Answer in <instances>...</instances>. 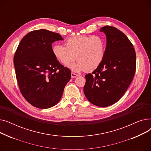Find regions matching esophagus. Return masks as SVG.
<instances>
[{
  "label": "esophagus",
  "instance_id": "34e87169",
  "mask_svg": "<svg viewBox=\"0 0 151 151\" xmlns=\"http://www.w3.org/2000/svg\"><path fill=\"white\" fill-rule=\"evenodd\" d=\"M78 76V75L74 72H71V78H76V76Z\"/></svg>",
  "mask_w": 151,
  "mask_h": 151
}]
</instances>
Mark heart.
<instances>
[{"label": "heart", "mask_w": 151, "mask_h": 151, "mask_svg": "<svg viewBox=\"0 0 151 151\" xmlns=\"http://www.w3.org/2000/svg\"><path fill=\"white\" fill-rule=\"evenodd\" d=\"M65 45H55L52 53L63 65L78 60L70 66L75 71L92 72L99 67L105 56L106 43L100 35L72 37L67 40Z\"/></svg>", "instance_id": "heart-1"}]
</instances>
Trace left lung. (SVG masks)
Segmentation results:
<instances>
[{
  "label": "left lung",
  "mask_w": 151,
  "mask_h": 151,
  "mask_svg": "<svg viewBox=\"0 0 151 151\" xmlns=\"http://www.w3.org/2000/svg\"><path fill=\"white\" fill-rule=\"evenodd\" d=\"M106 36L105 56L99 67L85 75L84 93L91 104L106 107L123 96L136 71V53L133 44L114 27H103Z\"/></svg>",
  "instance_id": "1"
}]
</instances>
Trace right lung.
<instances>
[{
  "label": "right lung",
  "instance_id": "1",
  "mask_svg": "<svg viewBox=\"0 0 151 151\" xmlns=\"http://www.w3.org/2000/svg\"><path fill=\"white\" fill-rule=\"evenodd\" d=\"M62 36L45 29L30 32L21 40L14 56L19 90L32 106L46 109L60 101L71 71L55 58L52 43Z\"/></svg>",
  "mask_w": 151,
  "mask_h": 151
}]
</instances>
